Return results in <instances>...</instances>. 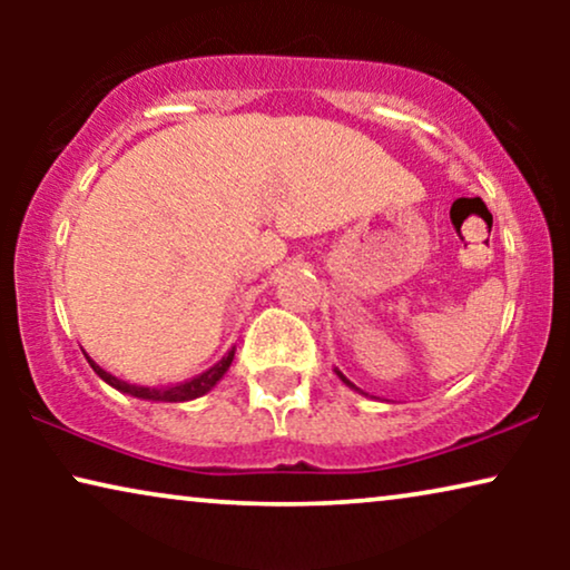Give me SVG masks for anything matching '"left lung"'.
<instances>
[{
	"mask_svg": "<svg viewBox=\"0 0 570 570\" xmlns=\"http://www.w3.org/2000/svg\"><path fill=\"white\" fill-rule=\"evenodd\" d=\"M334 371H337V368H334ZM337 376H340V379H342V381H345V384H347V386H350V389H357V386H355V384H353V381H350V379H347V376H342V373H340V371H337ZM357 392H361V389H357Z\"/></svg>",
	"mask_w": 570,
	"mask_h": 570,
	"instance_id": "8db88e82",
	"label": "left lung"
}]
</instances>
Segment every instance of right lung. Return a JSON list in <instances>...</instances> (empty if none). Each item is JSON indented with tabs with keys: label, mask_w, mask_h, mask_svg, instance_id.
<instances>
[{
	"label": "right lung",
	"mask_w": 570,
	"mask_h": 570,
	"mask_svg": "<svg viewBox=\"0 0 570 570\" xmlns=\"http://www.w3.org/2000/svg\"><path fill=\"white\" fill-rule=\"evenodd\" d=\"M233 355H236V347L228 350V355H223V361H217L213 368H207L205 373H199V376H194L189 381H181V384H174V386H166V389H153V386H137V384H127V381L116 379L114 373H108L100 368L96 361H90V368L98 373L100 379L106 381L108 386L119 389L124 394H131L137 396V400H150V402H189V400H197V396L207 394L209 389H213L217 381L225 376V371L230 368L233 363Z\"/></svg>",
	"instance_id": "obj_1"
}]
</instances>
